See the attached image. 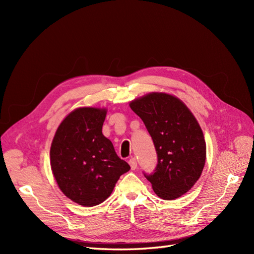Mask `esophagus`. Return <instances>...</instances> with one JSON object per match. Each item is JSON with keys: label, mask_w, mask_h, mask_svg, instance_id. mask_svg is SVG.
Wrapping results in <instances>:
<instances>
[{"label": "esophagus", "mask_w": 254, "mask_h": 254, "mask_svg": "<svg viewBox=\"0 0 254 254\" xmlns=\"http://www.w3.org/2000/svg\"><path fill=\"white\" fill-rule=\"evenodd\" d=\"M128 163H129L130 167H131V170H132V171H134L135 168L137 167V163H136V160H135V158H130Z\"/></svg>", "instance_id": "obj_1"}]
</instances>
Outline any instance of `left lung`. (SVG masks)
I'll use <instances>...</instances> for the list:
<instances>
[{
	"mask_svg": "<svg viewBox=\"0 0 254 254\" xmlns=\"http://www.w3.org/2000/svg\"><path fill=\"white\" fill-rule=\"evenodd\" d=\"M130 108L142 119L157 152L155 171L143 173L145 178L165 200L186 194L205 163L204 137L195 117L180 99L165 93L137 98Z\"/></svg>",
	"mask_w": 254,
	"mask_h": 254,
	"instance_id": "8db88e82",
	"label": "left lung"
}]
</instances>
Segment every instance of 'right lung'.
I'll use <instances>...</instances> for the list:
<instances>
[{
	"label": "right lung",
	"instance_id": "right-lung-1",
	"mask_svg": "<svg viewBox=\"0 0 254 254\" xmlns=\"http://www.w3.org/2000/svg\"><path fill=\"white\" fill-rule=\"evenodd\" d=\"M107 111L78 108L59 125L51 146V166L63 193L83 206L102 203L130 170L102 129Z\"/></svg>",
	"mask_w": 254,
	"mask_h": 254
}]
</instances>
